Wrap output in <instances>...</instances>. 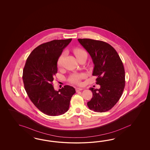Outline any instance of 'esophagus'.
Masks as SVG:
<instances>
[{
    "label": "esophagus",
    "mask_w": 150,
    "mask_h": 150,
    "mask_svg": "<svg viewBox=\"0 0 150 150\" xmlns=\"http://www.w3.org/2000/svg\"><path fill=\"white\" fill-rule=\"evenodd\" d=\"M82 90H83V89L81 88H76V91H77V92H78V91H82Z\"/></svg>",
    "instance_id": "esophagus-1"
}]
</instances>
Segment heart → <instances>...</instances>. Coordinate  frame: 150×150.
Listing matches in <instances>:
<instances>
[{
	"mask_svg": "<svg viewBox=\"0 0 150 150\" xmlns=\"http://www.w3.org/2000/svg\"><path fill=\"white\" fill-rule=\"evenodd\" d=\"M74 53L78 60H79L80 59H81L82 58H83L84 57H87L86 52L81 48L75 49L74 50ZM64 57V54H62L60 56L59 59L58 60L57 65L59 67L62 66ZM85 76V75L83 74H74L69 78V81L73 83L80 85L81 83V80L82 79H83Z\"/></svg>",
	"mask_w": 150,
	"mask_h": 150,
	"instance_id": "b5f03b06",
	"label": "heart"
}]
</instances>
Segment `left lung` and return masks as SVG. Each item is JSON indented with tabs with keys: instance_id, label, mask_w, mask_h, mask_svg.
<instances>
[{
	"instance_id": "1",
	"label": "left lung",
	"mask_w": 150,
	"mask_h": 150,
	"mask_svg": "<svg viewBox=\"0 0 150 150\" xmlns=\"http://www.w3.org/2000/svg\"><path fill=\"white\" fill-rule=\"evenodd\" d=\"M91 55L95 65L92 75L97 76L96 84L100 89L93 87L88 108L96 112H105L112 109L123 94L125 85L123 62L112 45L103 41L88 38L78 39Z\"/></svg>"
}]
</instances>
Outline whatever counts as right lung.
Segmentation results:
<instances>
[{"label":"right lung","mask_w":150,"mask_h":150,"mask_svg":"<svg viewBox=\"0 0 150 150\" xmlns=\"http://www.w3.org/2000/svg\"><path fill=\"white\" fill-rule=\"evenodd\" d=\"M72 39L53 40L37 47L27 58L23 79L27 95L41 112L58 116L68 110L71 97L76 92L65 85L55 91L53 81L57 73V62Z\"/></svg>","instance_id":"1"}]
</instances>
